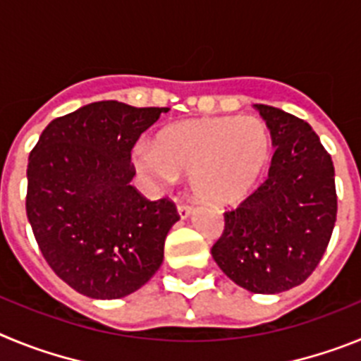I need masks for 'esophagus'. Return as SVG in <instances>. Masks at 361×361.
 I'll list each match as a JSON object with an SVG mask.
<instances>
[{"label": "esophagus", "instance_id": "esophagus-1", "mask_svg": "<svg viewBox=\"0 0 361 361\" xmlns=\"http://www.w3.org/2000/svg\"><path fill=\"white\" fill-rule=\"evenodd\" d=\"M191 206L188 202H180L177 206V212H178V216H180V219H188V216H190V213H191Z\"/></svg>", "mask_w": 361, "mask_h": 361}]
</instances>
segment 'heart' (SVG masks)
<instances>
[{"label":"heart","mask_w":361,"mask_h":361,"mask_svg":"<svg viewBox=\"0 0 361 361\" xmlns=\"http://www.w3.org/2000/svg\"><path fill=\"white\" fill-rule=\"evenodd\" d=\"M273 139L257 117H213L173 123L159 130L153 146L137 145L133 164L157 184L190 173L199 199L231 206L258 186L269 170Z\"/></svg>","instance_id":"1"}]
</instances>
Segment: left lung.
Listing matches in <instances>:
<instances>
[{
    "mask_svg": "<svg viewBox=\"0 0 361 361\" xmlns=\"http://www.w3.org/2000/svg\"><path fill=\"white\" fill-rule=\"evenodd\" d=\"M255 108L275 155L266 183L224 213L212 255L237 286L275 295L305 282L327 250L338 212L334 166L305 121L267 104Z\"/></svg>",
    "mask_w": 361,
    "mask_h": 361,
    "instance_id": "8db88e82",
    "label": "left lung"
}]
</instances>
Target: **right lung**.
<instances>
[{"mask_svg": "<svg viewBox=\"0 0 361 361\" xmlns=\"http://www.w3.org/2000/svg\"><path fill=\"white\" fill-rule=\"evenodd\" d=\"M168 108L86 104L43 130L28 157L27 216L44 260L90 298H123L161 267L178 220L132 186V148Z\"/></svg>", "mask_w": 361, "mask_h": 361, "instance_id": "right-lung-1", "label": "right lung"}]
</instances>
